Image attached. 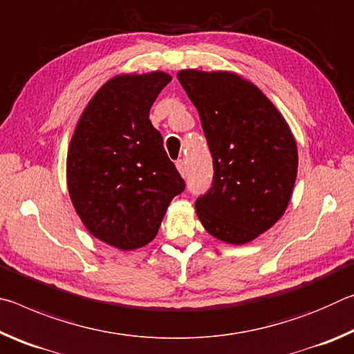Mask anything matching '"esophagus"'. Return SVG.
Returning <instances> with one entry per match:
<instances>
[{"instance_id": "1", "label": "esophagus", "mask_w": 354, "mask_h": 354, "mask_svg": "<svg viewBox=\"0 0 354 354\" xmlns=\"http://www.w3.org/2000/svg\"><path fill=\"white\" fill-rule=\"evenodd\" d=\"M176 169H178L179 173H181L183 178L187 175V167H185V160H183V159L176 160Z\"/></svg>"}]
</instances>
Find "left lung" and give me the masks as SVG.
<instances>
[{
    "label": "left lung",
    "mask_w": 354,
    "mask_h": 354,
    "mask_svg": "<svg viewBox=\"0 0 354 354\" xmlns=\"http://www.w3.org/2000/svg\"><path fill=\"white\" fill-rule=\"evenodd\" d=\"M214 159V181L195 201L209 234L243 245L277 223L289 206L298 149L286 118L257 86L232 71L181 70Z\"/></svg>",
    "instance_id": "8db88e82"
}]
</instances>
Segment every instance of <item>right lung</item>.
Wrapping results in <instances>:
<instances>
[{"label": "right lung", "instance_id": "add662e5", "mask_svg": "<svg viewBox=\"0 0 354 354\" xmlns=\"http://www.w3.org/2000/svg\"><path fill=\"white\" fill-rule=\"evenodd\" d=\"M171 81L164 71L124 73L104 82L81 113L67 153V185L91 234L129 251L156 237L185 184L149 122Z\"/></svg>", "mask_w": 354, "mask_h": 354}]
</instances>
